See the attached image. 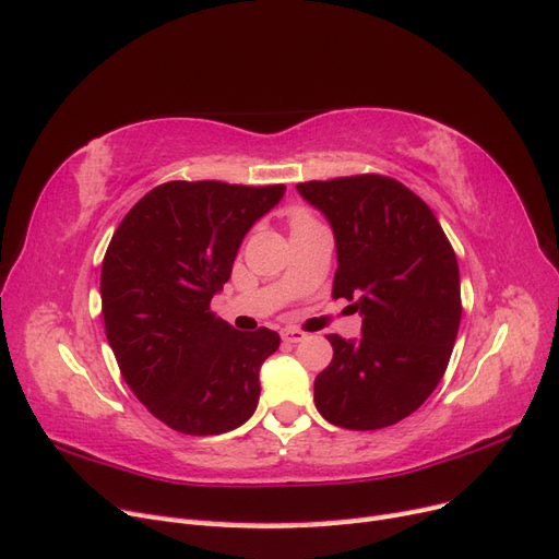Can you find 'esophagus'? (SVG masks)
Wrapping results in <instances>:
<instances>
[{
	"instance_id": "1",
	"label": "esophagus",
	"mask_w": 559,
	"mask_h": 559,
	"mask_svg": "<svg viewBox=\"0 0 559 559\" xmlns=\"http://www.w3.org/2000/svg\"><path fill=\"white\" fill-rule=\"evenodd\" d=\"M282 341L284 343H300V341H306V333L298 331V329H284L282 331Z\"/></svg>"
}]
</instances>
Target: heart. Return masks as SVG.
<instances>
[{
    "label": "heart",
    "mask_w": 559,
    "mask_h": 559,
    "mask_svg": "<svg viewBox=\"0 0 559 559\" xmlns=\"http://www.w3.org/2000/svg\"><path fill=\"white\" fill-rule=\"evenodd\" d=\"M306 224H314V218L308 214V212H302V210H296L294 214H292V228H298V226H306Z\"/></svg>",
    "instance_id": "heart-1"
}]
</instances>
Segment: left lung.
Returning a JSON list of instances; mask_svg holds the SVG:
<instances>
[{
  "label": "left lung",
  "instance_id": "8db88e82",
  "mask_svg": "<svg viewBox=\"0 0 559 559\" xmlns=\"http://www.w3.org/2000/svg\"><path fill=\"white\" fill-rule=\"evenodd\" d=\"M333 228V298L352 300L359 341L329 335L314 405L343 429L373 431L415 413L441 382L462 319L460 265L438 218L392 177L296 186Z\"/></svg>",
  "mask_w": 559,
  "mask_h": 559
}]
</instances>
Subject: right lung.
I'll use <instances>...</instances> for the list:
<instances>
[{"instance_id": "obj_1", "label": "right lung", "mask_w": 559, "mask_h": 559, "mask_svg": "<svg viewBox=\"0 0 559 559\" xmlns=\"http://www.w3.org/2000/svg\"><path fill=\"white\" fill-rule=\"evenodd\" d=\"M286 191L226 181H167L116 228L99 294L121 376L148 413L189 436L238 429L261 396L270 329L235 331L212 310L249 228Z\"/></svg>"}]
</instances>
